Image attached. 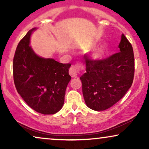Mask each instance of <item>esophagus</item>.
I'll list each match as a JSON object with an SVG mask.
<instances>
[{"label": "esophagus", "instance_id": "esophagus-1", "mask_svg": "<svg viewBox=\"0 0 149 149\" xmlns=\"http://www.w3.org/2000/svg\"><path fill=\"white\" fill-rule=\"evenodd\" d=\"M84 66L83 63H77L75 65H73L69 69V74L72 78H76L78 76L79 70L84 69Z\"/></svg>", "mask_w": 149, "mask_h": 149}]
</instances>
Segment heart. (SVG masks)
Listing matches in <instances>:
<instances>
[{"instance_id": "1", "label": "heart", "mask_w": 149, "mask_h": 149, "mask_svg": "<svg viewBox=\"0 0 149 149\" xmlns=\"http://www.w3.org/2000/svg\"><path fill=\"white\" fill-rule=\"evenodd\" d=\"M106 49H107V45L102 44L93 51L92 57L95 58V59H100L104 55V54L106 52Z\"/></svg>"}]
</instances>
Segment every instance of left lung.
I'll return each instance as SVG.
<instances>
[{
	"label": "left lung",
	"instance_id": "left-lung-1",
	"mask_svg": "<svg viewBox=\"0 0 149 149\" xmlns=\"http://www.w3.org/2000/svg\"><path fill=\"white\" fill-rule=\"evenodd\" d=\"M120 52L100 60L85 55L86 73L80 78L85 104L95 111L111 107L125 95L134 79V58L132 46L122 34Z\"/></svg>",
	"mask_w": 149,
	"mask_h": 149
}]
</instances>
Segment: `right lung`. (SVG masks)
<instances>
[{"label":"right lung","instance_id":"right-lung-1","mask_svg":"<svg viewBox=\"0 0 149 149\" xmlns=\"http://www.w3.org/2000/svg\"><path fill=\"white\" fill-rule=\"evenodd\" d=\"M33 28L19 42L13 59V77L17 92L36 111L54 114L62 108L71 80V64L39 57L29 45Z\"/></svg>","mask_w":149,"mask_h":149}]
</instances>
